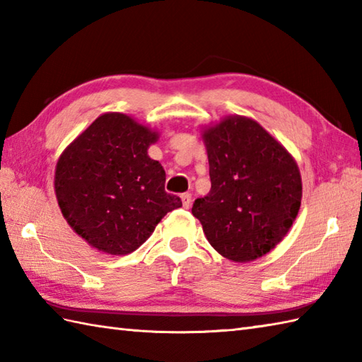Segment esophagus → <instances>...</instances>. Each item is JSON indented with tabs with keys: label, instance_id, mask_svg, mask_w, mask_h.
<instances>
[{
	"label": "esophagus",
	"instance_id": "obj_1",
	"mask_svg": "<svg viewBox=\"0 0 362 362\" xmlns=\"http://www.w3.org/2000/svg\"><path fill=\"white\" fill-rule=\"evenodd\" d=\"M182 204L185 209H189V205H191V194L189 193L182 194Z\"/></svg>",
	"mask_w": 362,
	"mask_h": 362
}]
</instances>
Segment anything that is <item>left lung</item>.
I'll return each instance as SVG.
<instances>
[{
	"label": "left lung",
	"instance_id": "8db88e82",
	"mask_svg": "<svg viewBox=\"0 0 362 362\" xmlns=\"http://www.w3.org/2000/svg\"><path fill=\"white\" fill-rule=\"evenodd\" d=\"M210 165V193L196 199L213 249L236 263L264 257L296 221L302 177L291 153L245 117H227L202 134Z\"/></svg>",
	"mask_w": 362,
	"mask_h": 362
}]
</instances>
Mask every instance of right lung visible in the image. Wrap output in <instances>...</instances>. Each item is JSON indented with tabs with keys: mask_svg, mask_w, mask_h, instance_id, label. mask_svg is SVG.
<instances>
[{
	"mask_svg": "<svg viewBox=\"0 0 362 362\" xmlns=\"http://www.w3.org/2000/svg\"><path fill=\"white\" fill-rule=\"evenodd\" d=\"M153 132L124 113L96 118L60 156L54 189L64 218L91 247L127 255L182 206L165 191L166 174L148 148Z\"/></svg>",
	"mask_w": 362,
	"mask_h": 362,
	"instance_id": "1",
	"label": "right lung"
}]
</instances>
